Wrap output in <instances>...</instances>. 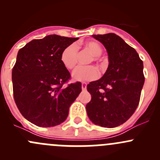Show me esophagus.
Listing matches in <instances>:
<instances>
[{
  "label": "esophagus",
  "instance_id": "1",
  "mask_svg": "<svg viewBox=\"0 0 160 160\" xmlns=\"http://www.w3.org/2000/svg\"><path fill=\"white\" fill-rule=\"evenodd\" d=\"M81 88H82V90H86L87 89V83H85V82H83L81 84Z\"/></svg>",
  "mask_w": 160,
  "mask_h": 160
}]
</instances>
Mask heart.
Returning a JSON list of instances; mask_svg holds the SVG:
<instances>
[{
    "label": "heart",
    "instance_id": "1",
    "mask_svg": "<svg viewBox=\"0 0 160 160\" xmlns=\"http://www.w3.org/2000/svg\"><path fill=\"white\" fill-rule=\"evenodd\" d=\"M83 48L88 50L92 54V58L89 62L98 61L99 56L102 53V47L98 42L95 41H89L80 45H70L64 48L60 55V60L62 65L68 70H72L76 67L77 60V49ZM99 76L98 69L93 66L77 67L72 72V77L77 81H91L96 80Z\"/></svg>",
    "mask_w": 160,
    "mask_h": 160
}]
</instances>
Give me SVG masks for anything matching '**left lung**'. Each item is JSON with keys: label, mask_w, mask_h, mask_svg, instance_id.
Instances as JSON below:
<instances>
[{"label": "left lung", "mask_w": 160, "mask_h": 160, "mask_svg": "<svg viewBox=\"0 0 160 160\" xmlns=\"http://www.w3.org/2000/svg\"><path fill=\"white\" fill-rule=\"evenodd\" d=\"M108 55V67L100 80L87 87L91 100L86 106L90 120L104 128L125 123L138 105L145 82L143 62L135 49L114 33L93 35Z\"/></svg>", "instance_id": "8db88e82"}]
</instances>
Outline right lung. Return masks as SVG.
Returning a JSON list of instances; mask_svg holds the SVG:
<instances>
[{
    "label": "right lung",
    "mask_w": 160,
    "mask_h": 160,
    "mask_svg": "<svg viewBox=\"0 0 160 160\" xmlns=\"http://www.w3.org/2000/svg\"><path fill=\"white\" fill-rule=\"evenodd\" d=\"M78 38L49 35L33 39L18 51L12 70L15 104L25 119L39 127H52L67 119L81 92V83L63 84L70 78L60 55Z\"/></svg>",
    "instance_id": "obj_1"
}]
</instances>
